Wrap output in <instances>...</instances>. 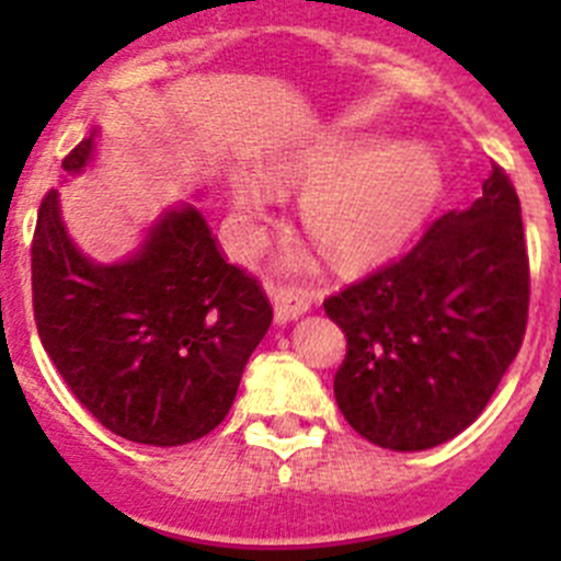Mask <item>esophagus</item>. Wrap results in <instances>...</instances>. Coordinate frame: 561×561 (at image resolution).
Listing matches in <instances>:
<instances>
[{
  "mask_svg": "<svg viewBox=\"0 0 561 561\" xmlns=\"http://www.w3.org/2000/svg\"><path fill=\"white\" fill-rule=\"evenodd\" d=\"M311 309V295L300 286H277L275 289V320L289 323L295 317Z\"/></svg>",
  "mask_w": 561,
  "mask_h": 561,
  "instance_id": "1",
  "label": "esophagus"
}]
</instances>
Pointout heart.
I'll return each mask as SVG.
<instances>
[{
    "label": "heart",
    "mask_w": 561,
    "mask_h": 561,
    "mask_svg": "<svg viewBox=\"0 0 561 561\" xmlns=\"http://www.w3.org/2000/svg\"><path fill=\"white\" fill-rule=\"evenodd\" d=\"M277 180H323L304 202V225L317 247L342 264H359L393 250L424 219L438 193V168L415 142L340 140L275 168ZM241 213L266 205L261 182L232 176Z\"/></svg>",
    "instance_id": "obj_1"
}]
</instances>
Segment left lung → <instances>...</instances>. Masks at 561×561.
<instances>
[{
  "label": "left lung",
  "mask_w": 561,
  "mask_h": 561,
  "mask_svg": "<svg viewBox=\"0 0 561 561\" xmlns=\"http://www.w3.org/2000/svg\"><path fill=\"white\" fill-rule=\"evenodd\" d=\"M528 300L517 191L492 165L469 210L444 213L404 255L325 297L348 340L334 376L345 421L396 453L455 438L519 354Z\"/></svg>",
  "instance_id": "left-lung-1"
}]
</instances>
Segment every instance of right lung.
Here are the masks:
<instances>
[{"label": "right lung", "mask_w": 561, "mask_h": 561, "mask_svg": "<svg viewBox=\"0 0 561 561\" xmlns=\"http://www.w3.org/2000/svg\"><path fill=\"white\" fill-rule=\"evenodd\" d=\"M92 151V137L78 142L64 171H81ZM30 270L38 336L67 388L103 427L148 447L219 427L272 323L264 286L227 264L191 205L165 213L137 255L101 266L72 247L47 191Z\"/></svg>", "instance_id": "add662e5"}]
</instances>
